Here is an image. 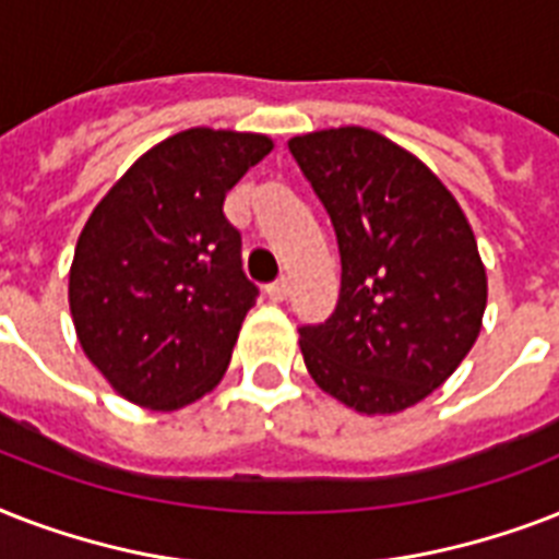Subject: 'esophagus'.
Here are the masks:
<instances>
[{
    "label": "esophagus",
    "mask_w": 559,
    "mask_h": 559,
    "mask_svg": "<svg viewBox=\"0 0 559 559\" xmlns=\"http://www.w3.org/2000/svg\"><path fill=\"white\" fill-rule=\"evenodd\" d=\"M287 296H289V281L287 278L275 281V284H270V287H266V298H270V301H284Z\"/></svg>",
    "instance_id": "obj_1"
}]
</instances>
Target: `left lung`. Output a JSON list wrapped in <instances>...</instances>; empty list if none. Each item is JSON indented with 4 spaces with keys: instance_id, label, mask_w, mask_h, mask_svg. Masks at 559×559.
I'll list each match as a JSON object with an SVG mask.
<instances>
[{
    "instance_id": "8db88e82",
    "label": "left lung",
    "mask_w": 559,
    "mask_h": 559,
    "mask_svg": "<svg viewBox=\"0 0 559 559\" xmlns=\"http://www.w3.org/2000/svg\"><path fill=\"white\" fill-rule=\"evenodd\" d=\"M331 214L336 310L301 328L316 385L359 415H397L450 380L481 333L487 272L452 191L382 133L331 127L289 139Z\"/></svg>"
}]
</instances>
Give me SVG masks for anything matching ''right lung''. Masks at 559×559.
<instances>
[{
    "instance_id": "add662e5",
    "label": "right lung",
    "mask_w": 559,
    "mask_h": 559,
    "mask_svg": "<svg viewBox=\"0 0 559 559\" xmlns=\"http://www.w3.org/2000/svg\"><path fill=\"white\" fill-rule=\"evenodd\" d=\"M272 147L263 133L191 127L142 153L92 209L69 310L86 359L135 406L177 412L223 380L258 296L223 200Z\"/></svg>"
}]
</instances>
